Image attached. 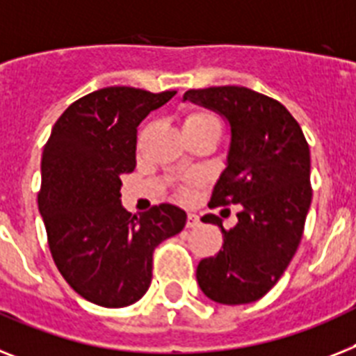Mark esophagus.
Here are the masks:
<instances>
[{"label":"esophagus","instance_id":"1","mask_svg":"<svg viewBox=\"0 0 356 356\" xmlns=\"http://www.w3.org/2000/svg\"><path fill=\"white\" fill-rule=\"evenodd\" d=\"M200 225V216L198 214H195V213H189L187 214V227H198Z\"/></svg>","mask_w":356,"mask_h":356}]
</instances>
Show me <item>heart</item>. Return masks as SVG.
Listing matches in <instances>:
<instances>
[{
  "mask_svg": "<svg viewBox=\"0 0 356 356\" xmlns=\"http://www.w3.org/2000/svg\"><path fill=\"white\" fill-rule=\"evenodd\" d=\"M185 125H207V127H216V129H222L220 125V118L216 114L209 113V111H195V113H191L187 118H185ZM198 178H193L189 184L184 187V193L187 195L191 191V187H195L198 184Z\"/></svg>",
  "mask_w": 356,
  "mask_h": 356,
  "instance_id": "heart-1",
  "label": "heart"
}]
</instances>
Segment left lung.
<instances>
[{
	"label": "left lung",
	"mask_w": 356,
	"mask_h": 356,
	"mask_svg": "<svg viewBox=\"0 0 356 356\" xmlns=\"http://www.w3.org/2000/svg\"><path fill=\"white\" fill-rule=\"evenodd\" d=\"M184 99L213 108L231 125L227 167L209 207L240 205L233 229L216 214L202 218L222 229L224 243L198 264L196 280L218 304H249L280 280L300 245L313 196L309 145L280 102L248 87L191 89Z\"/></svg>",
	"instance_id": "left-lung-1"
}]
</instances>
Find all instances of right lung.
I'll list each match as a JSON object with an SVG mask.
<instances>
[{
    "label": "right lung",
    "mask_w": 356,
    "mask_h": 356,
    "mask_svg": "<svg viewBox=\"0 0 356 356\" xmlns=\"http://www.w3.org/2000/svg\"><path fill=\"white\" fill-rule=\"evenodd\" d=\"M176 90H94L65 108L41 154L38 207L61 277L85 300L125 307L145 295L152 252L185 227L171 204L131 214L122 207V175L136 167L138 125Z\"/></svg>",
    "instance_id": "add662e5"
}]
</instances>
